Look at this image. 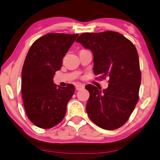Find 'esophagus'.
<instances>
[{
  "mask_svg": "<svg viewBox=\"0 0 160 160\" xmlns=\"http://www.w3.org/2000/svg\"><path fill=\"white\" fill-rule=\"evenodd\" d=\"M82 88H84V85H81V84H77V85H75V89H76L77 91L81 90V89Z\"/></svg>",
  "mask_w": 160,
  "mask_h": 160,
  "instance_id": "esophagus-1",
  "label": "esophagus"
}]
</instances>
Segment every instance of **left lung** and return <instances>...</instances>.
I'll use <instances>...</instances> for the list:
<instances>
[{
    "label": "left lung",
    "instance_id": "obj_1",
    "mask_svg": "<svg viewBox=\"0 0 160 160\" xmlns=\"http://www.w3.org/2000/svg\"><path fill=\"white\" fill-rule=\"evenodd\" d=\"M76 42L92 52L94 75L109 79L108 88L102 91L92 85L85 86L90 93L88 115L104 130L121 128L139 100L141 72L135 46L122 34L109 30L85 32Z\"/></svg>",
    "mask_w": 160,
    "mask_h": 160
}]
</instances>
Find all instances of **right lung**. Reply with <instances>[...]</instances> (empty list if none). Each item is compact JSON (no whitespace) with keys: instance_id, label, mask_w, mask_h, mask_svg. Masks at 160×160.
I'll list each match as a JSON object with an SVG mask.
<instances>
[{"instance_id":"1","label":"right lung","mask_w":160,"mask_h":160,"mask_svg":"<svg viewBox=\"0 0 160 160\" xmlns=\"http://www.w3.org/2000/svg\"><path fill=\"white\" fill-rule=\"evenodd\" d=\"M78 36L46 34L32 44L26 56L22 68V98L27 117L38 128H53L66 115L75 88L72 84L57 86L53 78Z\"/></svg>"}]
</instances>
